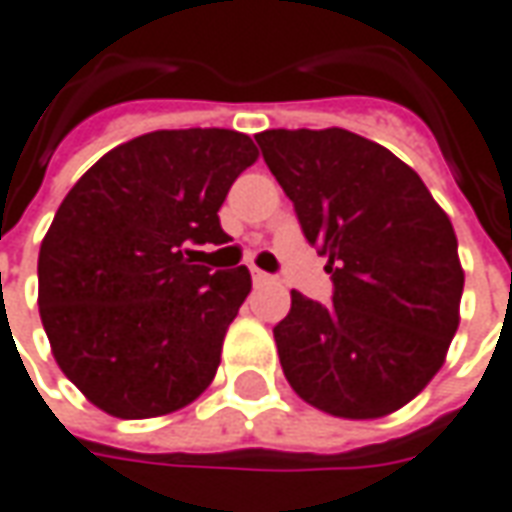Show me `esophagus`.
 Returning <instances> with one entry per match:
<instances>
[{
    "label": "esophagus",
    "instance_id": "34e87169",
    "mask_svg": "<svg viewBox=\"0 0 512 512\" xmlns=\"http://www.w3.org/2000/svg\"><path fill=\"white\" fill-rule=\"evenodd\" d=\"M253 281H256V284H273V276H267L264 270H256V267H253Z\"/></svg>",
    "mask_w": 512,
    "mask_h": 512
}]
</instances>
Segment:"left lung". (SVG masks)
<instances>
[{
	"mask_svg": "<svg viewBox=\"0 0 512 512\" xmlns=\"http://www.w3.org/2000/svg\"><path fill=\"white\" fill-rule=\"evenodd\" d=\"M256 142L334 281L331 303L292 290L273 329L287 382L337 418L396 412L460 326L465 276L446 211L415 169L351 130H264Z\"/></svg>",
	"mask_w": 512,
	"mask_h": 512,
	"instance_id": "8db88e82",
	"label": "left lung"
}]
</instances>
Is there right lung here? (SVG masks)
<instances>
[{
    "label": "right lung",
    "mask_w": 512,
    "mask_h": 512,
    "mask_svg": "<svg viewBox=\"0 0 512 512\" xmlns=\"http://www.w3.org/2000/svg\"><path fill=\"white\" fill-rule=\"evenodd\" d=\"M256 158L236 130H155L63 197L38 253V309L55 362L108 415H167L214 379L250 273H211L192 248L228 239L217 211Z\"/></svg>",
    "instance_id": "1"
}]
</instances>
